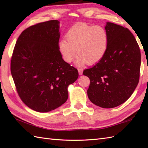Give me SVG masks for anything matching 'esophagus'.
Segmentation results:
<instances>
[{"mask_svg":"<svg viewBox=\"0 0 148 148\" xmlns=\"http://www.w3.org/2000/svg\"><path fill=\"white\" fill-rule=\"evenodd\" d=\"M77 70H78V73H79V74L80 75V76H81V75L83 74V69H82L79 68V69H78Z\"/></svg>","mask_w":148,"mask_h":148,"instance_id":"34e87169","label":"esophagus"}]
</instances>
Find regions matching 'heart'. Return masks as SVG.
Here are the masks:
<instances>
[{
	"label": "heart",
	"mask_w": 148,
	"mask_h": 148,
	"mask_svg": "<svg viewBox=\"0 0 148 148\" xmlns=\"http://www.w3.org/2000/svg\"><path fill=\"white\" fill-rule=\"evenodd\" d=\"M65 39L67 40L62 39L58 44L60 51L65 61L69 63L74 60L77 53L79 55L77 66L86 62L88 64L98 62L105 55L108 47V33L100 25H75L68 30Z\"/></svg>",
	"instance_id": "b5f03b06"
}]
</instances>
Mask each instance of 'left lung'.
<instances>
[{
  "instance_id": "1",
  "label": "left lung",
  "mask_w": 148,
  "mask_h": 148,
  "mask_svg": "<svg viewBox=\"0 0 148 148\" xmlns=\"http://www.w3.org/2000/svg\"><path fill=\"white\" fill-rule=\"evenodd\" d=\"M108 47L105 55L92 68L83 71L90 78L88 97L94 104L113 108L130 98L139 83L140 52L128 29L107 22Z\"/></svg>"
}]
</instances>
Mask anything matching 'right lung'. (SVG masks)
<instances>
[{
	"label": "right lung",
	"mask_w": 148,
	"mask_h": 148,
	"mask_svg": "<svg viewBox=\"0 0 148 148\" xmlns=\"http://www.w3.org/2000/svg\"><path fill=\"white\" fill-rule=\"evenodd\" d=\"M60 21L50 20L23 30L11 62L12 77L23 103L39 112L53 111L67 101L68 86L78 71L65 62L58 48Z\"/></svg>",
	"instance_id": "right-lung-1"
}]
</instances>
